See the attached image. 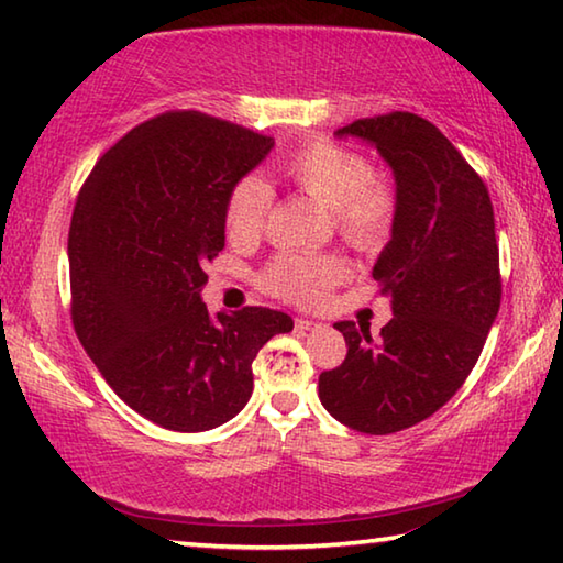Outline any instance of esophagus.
<instances>
[{
	"label": "esophagus",
	"instance_id": "esophagus-1",
	"mask_svg": "<svg viewBox=\"0 0 563 563\" xmlns=\"http://www.w3.org/2000/svg\"><path fill=\"white\" fill-rule=\"evenodd\" d=\"M316 328H320V322L308 320V318H295V330L308 332V330H316Z\"/></svg>",
	"mask_w": 563,
	"mask_h": 563
}]
</instances>
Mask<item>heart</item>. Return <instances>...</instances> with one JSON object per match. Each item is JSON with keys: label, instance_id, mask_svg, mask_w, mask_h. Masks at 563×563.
<instances>
[{"label": "heart", "instance_id": "heart-1", "mask_svg": "<svg viewBox=\"0 0 563 563\" xmlns=\"http://www.w3.org/2000/svg\"><path fill=\"white\" fill-rule=\"evenodd\" d=\"M280 176L312 201L328 208L335 233L360 253H377L397 225L399 198L393 180L375 174L357 151L312 139L280 161ZM273 190L261 176H245L225 201V228L233 241H258L268 223ZM347 263L335 253H283L265 265L261 288L290 305L310 308L347 278Z\"/></svg>", "mask_w": 563, "mask_h": 563}]
</instances>
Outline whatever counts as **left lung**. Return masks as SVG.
<instances>
[{
  "mask_svg": "<svg viewBox=\"0 0 563 563\" xmlns=\"http://www.w3.org/2000/svg\"><path fill=\"white\" fill-rule=\"evenodd\" d=\"M338 136L375 144L395 174L397 225L373 271L395 318L379 338L335 322L347 355L320 375V402L350 430L393 434L450 402L482 355L501 302L494 208L479 174L417 113L357 119Z\"/></svg>",
  "mask_w": 563,
  "mask_h": 563,
  "instance_id": "1",
  "label": "left lung"
}]
</instances>
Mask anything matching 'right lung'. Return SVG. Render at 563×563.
I'll return each instance as SVG.
<instances>
[{
  "label": "right lung",
  "mask_w": 563,
  "mask_h": 563,
  "mask_svg": "<svg viewBox=\"0 0 563 563\" xmlns=\"http://www.w3.org/2000/svg\"><path fill=\"white\" fill-rule=\"evenodd\" d=\"M275 141L201 111H166L119 139L76 196L71 322L109 387L174 432L233 419L253 360L290 316H208L203 265L225 245V201Z\"/></svg>",
  "instance_id": "right-lung-1"
}]
</instances>
